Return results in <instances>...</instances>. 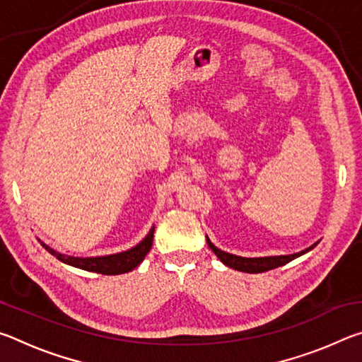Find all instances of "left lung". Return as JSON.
<instances>
[{
    "label": "left lung",
    "mask_w": 362,
    "mask_h": 362,
    "mask_svg": "<svg viewBox=\"0 0 362 362\" xmlns=\"http://www.w3.org/2000/svg\"><path fill=\"white\" fill-rule=\"evenodd\" d=\"M207 244H209V247L214 250V254H216L220 260H222L226 267L230 268H235L238 272H244V273H263V272H268V269H273V268H278V267H283L286 263H289L291 260L297 259V257L303 255L305 252H308V250L313 249L315 246H311L308 249L302 250V252H297V254H292V255H278V257H259V259H246V257H238V255H233L228 252H223V250L217 249L214 244L207 240Z\"/></svg>",
    "instance_id": "left-lung-1"
}]
</instances>
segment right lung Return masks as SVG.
<instances>
[{
	"mask_svg": "<svg viewBox=\"0 0 362 362\" xmlns=\"http://www.w3.org/2000/svg\"><path fill=\"white\" fill-rule=\"evenodd\" d=\"M153 233H155V226L150 230L145 240L137 244L136 247H132L126 252L105 255V257H88V259H81V257H70L64 255L60 252L46 246L45 243H41V246L45 247L49 254L56 255L60 262L69 263L71 267L86 269V272H94L100 274H122L131 272L136 268L140 262L145 259V255L148 254L153 244Z\"/></svg>",
	"mask_w": 362,
	"mask_h": 362,
	"instance_id": "1",
	"label": "right lung"
}]
</instances>
